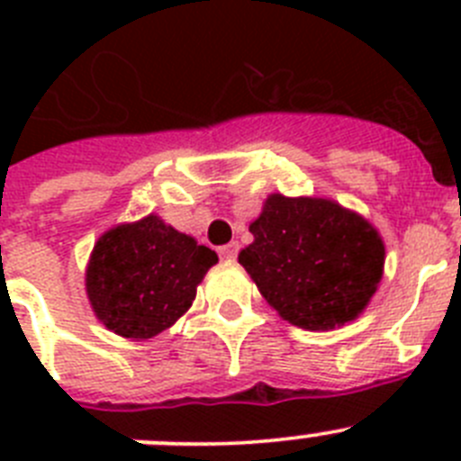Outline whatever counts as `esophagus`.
Segmentation results:
<instances>
[{"label":"esophagus","instance_id":"1","mask_svg":"<svg viewBox=\"0 0 461 461\" xmlns=\"http://www.w3.org/2000/svg\"><path fill=\"white\" fill-rule=\"evenodd\" d=\"M238 242H230V244H223V247H219V256H221V260H235V256H238Z\"/></svg>","mask_w":461,"mask_h":461}]
</instances>
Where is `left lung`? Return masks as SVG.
<instances>
[{
  "instance_id": "left-lung-1",
  "label": "left lung",
  "mask_w": 461,
  "mask_h": 461,
  "mask_svg": "<svg viewBox=\"0 0 461 461\" xmlns=\"http://www.w3.org/2000/svg\"><path fill=\"white\" fill-rule=\"evenodd\" d=\"M249 233L254 242L240 251V266L297 328L332 330L356 321L381 284V233L332 198L270 194Z\"/></svg>"
}]
</instances>
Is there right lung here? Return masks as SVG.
I'll return each mask as SVG.
<instances>
[{"label": "right lung", "mask_w": 461, "mask_h": 461, "mask_svg": "<svg viewBox=\"0 0 461 461\" xmlns=\"http://www.w3.org/2000/svg\"><path fill=\"white\" fill-rule=\"evenodd\" d=\"M219 256L157 214L105 230L89 256L94 316L124 339H152L185 316Z\"/></svg>", "instance_id": "right-lung-1"}]
</instances>
